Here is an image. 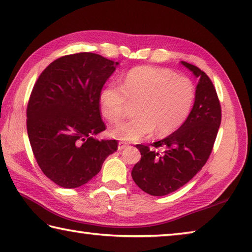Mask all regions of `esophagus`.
Returning a JSON list of instances; mask_svg holds the SVG:
<instances>
[{"instance_id":"1","label":"esophagus","mask_w":252,"mask_h":252,"mask_svg":"<svg viewBox=\"0 0 252 252\" xmlns=\"http://www.w3.org/2000/svg\"><path fill=\"white\" fill-rule=\"evenodd\" d=\"M127 146H128V143L119 142L118 143V151H123V149H125Z\"/></svg>"}]
</instances>
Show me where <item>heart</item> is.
<instances>
[{
	"label": "heart",
	"instance_id": "obj_1",
	"mask_svg": "<svg viewBox=\"0 0 252 252\" xmlns=\"http://www.w3.org/2000/svg\"><path fill=\"white\" fill-rule=\"evenodd\" d=\"M138 101V116L112 129L114 137L138 140L156 129L159 136L177 130L186 121L195 101V87L185 76L173 70L139 66L130 69L123 86L109 83L99 93V107L104 116L117 123L126 115L129 100Z\"/></svg>",
	"mask_w": 252,
	"mask_h": 252
}]
</instances>
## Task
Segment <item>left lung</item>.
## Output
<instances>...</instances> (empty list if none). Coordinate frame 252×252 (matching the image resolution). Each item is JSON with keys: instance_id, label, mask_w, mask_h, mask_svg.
I'll return each instance as SVG.
<instances>
[{"instance_id": "left-lung-1", "label": "left lung", "mask_w": 252, "mask_h": 252, "mask_svg": "<svg viewBox=\"0 0 252 252\" xmlns=\"http://www.w3.org/2000/svg\"><path fill=\"white\" fill-rule=\"evenodd\" d=\"M180 63L198 78L191 112L175 133L152 145L164 147L162 153L136 145L142 158L131 170V177L152 196L174 192L199 173L213 151L221 123V108L213 82L197 66L184 61Z\"/></svg>"}]
</instances>
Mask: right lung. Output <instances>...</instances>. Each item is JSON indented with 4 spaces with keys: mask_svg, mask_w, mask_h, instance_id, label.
Returning a JSON list of instances; mask_svg holds the SVG:
<instances>
[{
    "mask_svg": "<svg viewBox=\"0 0 252 252\" xmlns=\"http://www.w3.org/2000/svg\"><path fill=\"white\" fill-rule=\"evenodd\" d=\"M118 64L94 53L66 55L35 83L26 110L30 144L44 175L61 187L85 185L117 151V140L94 136L105 130L99 93Z\"/></svg>",
    "mask_w": 252,
    "mask_h": 252,
    "instance_id": "obj_1",
    "label": "right lung"
}]
</instances>
